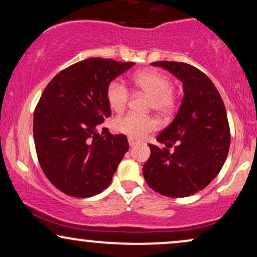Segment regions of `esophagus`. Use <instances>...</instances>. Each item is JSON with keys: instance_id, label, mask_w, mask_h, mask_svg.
Here are the masks:
<instances>
[{"instance_id": "esophagus-1", "label": "esophagus", "mask_w": 257, "mask_h": 257, "mask_svg": "<svg viewBox=\"0 0 257 257\" xmlns=\"http://www.w3.org/2000/svg\"><path fill=\"white\" fill-rule=\"evenodd\" d=\"M128 143H129V146H135L138 144V141L135 140L134 138H128Z\"/></svg>"}]
</instances>
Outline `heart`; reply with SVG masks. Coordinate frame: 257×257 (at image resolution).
<instances>
[{"mask_svg":"<svg viewBox=\"0 0 257 257\" xmlns=\"http://www.w3.org/2000/svg\"><path fill=\"white\" fill-rule=\"evenodd\" d=\"M133 85L139 91L150 96L149 110H155L162 116L172 113L176 106V94L173 90V82L166 73L156 70H145L135 73ZM106 96L111 108L116 112H122L131 99V90L120 79H113L107 85ZM112 126L116 132L128 135L134 139L146 137L157 128V122L150 116H139L129 113L113 119Z\"/></svg>","mask_w":257,"mask_h":257,"instance_id":"b5f03b06","label":"heart"}]
</instances>
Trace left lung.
Segmentation results:
<instances>
[{
  "label": "left lung",
  "instance_id": "obj_1",
  "mask_svg": "<svg viewBox=\"0 0 257 257\" xmlns=\"http://www.w3.org/2000/svg\"><path fill=\"white\" fill-rule=\"evenodd\" d=\"M184 85L175 118L157 137L174 152L150 144L143 168L147 185L167 197H187L205 188L220 173L228 155L231 133L222 98L211 79L197 67L179 61H156Z\"/></svg>",
  "mask_w": 257,
  "mask_h": 257
}]
</instances>
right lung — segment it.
I'll list each match as a JSON object with an SVG mask.
<instances>
[{"instance_id":"right-lung-1","label":"right lung","mask_w":257,"mask_h":257,"mask_svg":"<svg viewBox=\"0 0 257 257\" xmlns=\"http://www.w3.org/2000/svg\"><path fill=\"white\" fill-rule=\"evenodd\" d=\"M134 63L90 58L66 67L44 88L34 112V140L44 175L67 196L107 188L128 151L124 134L96 128L111 114L107 85Z\"/></svg>"}]
</instances>
